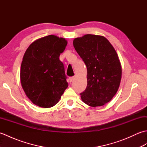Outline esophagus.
<instances>
[{
    "label": "esophagus",
    "instance_id": "obj_1",
    "mask_svg": "<svg viewBox=\"0 0 147 147\" xmlns=\"http://www.w3.org/2000/svg\"><path fill=\"white\" fill-rule=\"evenodd\" d=\"M74 78V76H73V77H70V78H69V82L70 83H71V82H73V81Z\"/></svg>",
    "mask_w": 147,
    "mask_h": 147
}]
</instances>
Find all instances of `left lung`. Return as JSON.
I'll return each instance as SVG.
<instances>
[{"label": "left lung", "mask_w": 147, "mask_h": 147, "mask_svg": "<svg viewBox=\"0 0 147 147\" xmlns=\"http://www.w3.org/2000/svg\"><path fill=\"white\" fill-rule=\"evenodd\" d=\"M73 46L87 68V86L80 94L82 101L90 107L104 105L120 85L122 69L116 51L104 36L91 34L74 38Z\"/></svg>", "instance_id": "left-lung-1"}]
</instances>
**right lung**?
I'll use <instances>...</instances> for the list:
<instances>
[{
	"instance_id": "right-lung-1",
	"label": "right lung",
	"mask_w": 147,
	"mask_h": 147,
	"mask_svg": "<svg viewBox=\"0 0 147 147\" xmlns=\"http://www.w3.org/2000/svg\"><path fill=\"white\" fill-rule=\"evenodd\" d=\"M67 44L65 38L51 35L36 40L24 53L21 83L26 95L35 105L53 107L67 88L64 65L59 60Z\"/></svg>"
}]
</instances>
